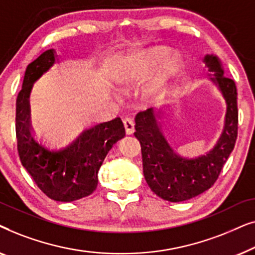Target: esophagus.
I'll list each match as a JSON object with an SVG mask.
<instances>
[{
    "label": "esophagus",
    "mask_w": 255,
    "mask_h": 255,
    "mask_svg": "<svg viewBox=\"0 0 255 255\" xmlns=\"http://www.w3.org/2000/svg\"><path fill=\"white\" fill-rule=\"evenodd\" d=\"M124 127H125V131H127V134H132L134 132V122L132 118L130 117L124 118Z\"/></svg>",
    "instance_id": "34e87169"
}]
</instances>
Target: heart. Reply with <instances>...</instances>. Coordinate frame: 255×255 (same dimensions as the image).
Wrapping results in <instances>:
<instances>
[{"label":"heart","mask_w":255,"mask_h":255,"mask_svg":"<svg viewBox=\"0 0 255 255\" xmlns=\"http://www.w3.org/2000/svg\"><path fill=\"white\" fill-rule=\"evenodd\" d=\"M169 54H170L169 48L163 47V46H158V47L151 48V50L145 54L144 59L149 66H158L168 59V61H167V69L173 72L177 68L179 60H177V58L174 57V55H172V57L168 58ZM131 81H132L131 73H127V74L122 78V83H123V85H128Z\"/></svg>","instance_id":"obj_1"}]
</instances>
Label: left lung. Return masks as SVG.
I'll use <instances>...</instances> for the list:
<instances>
[{
  "mask_svg": "<svg viewBox=\"0 0 255 255\" xmlns=\"http://www.w3.org/2000/svg\"><path fill=\"white\" fill-rule=\"evenodd\" d=\"M203 62L208 71L214 73L210 80L218 87L226 102L224 128L214 148L196 158L180 155L163 135L159 122L161 111L151 108L135 116L134 135L141 146L145 180L153 193L169 202L190 200L214 186L236 145L238 134L236 83L224 76L217 55L207 54Z\"/></svg>",
  "mask_w": 255,
  "mask_h": 255,
  "instance_id": "8db88e82",
  "label": "left lung"
}]
</instances>
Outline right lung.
Returning a JSON list of instances; mask_svg holds the SVG:
<instances>
[{
	"label": "right lung",
	"instance_id": "obj_1",
	"mask_svg": "<svg viewBox=\"0 0 255 255\" xmlns=\"http://www.w3.org/2000/svg\"><path fill=\"white\" fill-rule=\"evenodd\" d=\"M58 61L47 50L27 65L16 100V137L20 162L39 189L52 200L73 202L96 189L100 167L114 144L124 138L120 117L87 128L64 146L44 144L34 137L30 124V93L33 83Z\"/></svg>",
	"mask_w": 255,
	"mask_h": 255
}]
</instances>
